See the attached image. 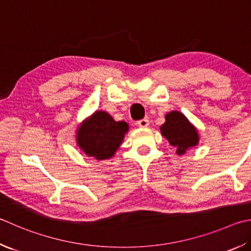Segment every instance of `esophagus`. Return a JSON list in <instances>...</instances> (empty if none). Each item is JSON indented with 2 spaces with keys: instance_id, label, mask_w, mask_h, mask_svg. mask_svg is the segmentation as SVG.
Segmentation results:
<instances>
[{
  "instance_id": "esophagus-1",
  "label": "esophagus",
  "mask_w": 251,
  "mask_h": 251,
  "mask_svg": "<svg viewBox=\"0 0 251 251\" xmlns=\"http://www.w3.org/2000/svg\"><path fill=\"white\" fill-rule=\"evenodd\" d=\"M137 125L141 128H145V127H148L149 125V120L148 118H143V120H140L137 122Z\"/></svg>"
}]
</instances>
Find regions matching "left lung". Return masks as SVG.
I'll list each match as a JSON object with an SVG mask.
<instances>
[{
    "label": "left lung",
    "instance_id": "8db88e82",
    "mask_svg": "<svg viewBox=\"0 0 251 251\" xmlns=\"http://www.w3.org/2000/svg\"><path fill=\"white\" fill-rule=\"evenodd\" d=\"M161 135L168 139L177 154L185 153L189 148L199 144L198 129L191 124L183 114L172 111L166 115V123L160 127Z\"/></svg>",
    "mask_w": 251,
    "mask_h": 251
}]
</instances>
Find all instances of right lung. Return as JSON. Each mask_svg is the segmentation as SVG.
<instances>
[{"label": "right lung", "mask_w": 251, "mask_h": 251, "mask_svg": "<svg viewBox=\"0 0 251 251\" xmlns=\"http://www.w3.org/2000/svg\"><path fill=\"white\" fill-rule=\"evenodd\" d=\"M128 131L126 122H116L110 114L97 111L76 130V144L88 157L105 160L114 156Z\"/></svg>", "instance_id": "add662e5"}]
</instances>
